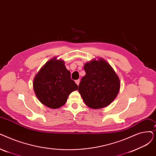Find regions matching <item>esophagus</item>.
I'll return each instance as SVG.
<instances>
[{
    "label": "esophagus",
    "mask_w": 156,
    "mask_h": 156,
    "mask_svg": "<svg viewBox=\"0 0 156 156\" xmlns=\"http://www.w3.org/2000/svg\"><path fill=\"white\" fill-rule=\"evenodd\" d=\"M80 82V80H76L75 81V82H76V84H77L78 85H79Z\"/></svg>",
    "instance_id": "1"
}]
</instances>
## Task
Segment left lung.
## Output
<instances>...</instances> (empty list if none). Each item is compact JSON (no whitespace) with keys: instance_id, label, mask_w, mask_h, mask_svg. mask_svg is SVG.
Here are the masks:
<instances>
[{"instance_id":"left-lung-1","label":"left lung","mask_w":156,"mask_h":156,"mask_svg":"<svg viewBox=\"0 0 156 156\" xmlns=\"http://www.w3.org/2000/svg\"><path fill=\"white\" fill-rule=\"evenodd\" d=\"M83 69L86 74L79 84L78 91L86 105L99 109L112 103L120 88V79L113 67L99 58L86 62Z\"/></svg>"}]
</instances>
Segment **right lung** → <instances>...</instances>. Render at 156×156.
Instances as JSON below:
<instances>
[{
  "mask_svg": "<svg viewBox=\"0 0 156 156\" xmlns=\"http://www.w3.org/2000/svg\"><path fill=\"white\" fill-rule=\"evenodd\" d=\"M71 79V73L65 62L57 57L49 60L41 68L33 80V89L41 103L51 109L62 106L69 95L78 90Z\"/></svg>",
  "mask_w": 156,
  "mask_h": 156,
  "instance_id": "obj_1",
  "label": "right lung"
}]
</instances>
